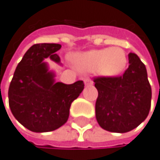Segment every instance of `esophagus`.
<instances>
[{
	"label": "esophagus",
	"mask_w": 160,
	"mask_h": 160,
	"mask_svg": "<svg viewBox=\"0 0 160 160\" xmlns=\"http://www.w3.org/2000/svg\"><path fill=\"white\" fill-rule=\"evenodd\" d=\"M84 82H85V85L86 86H92L93 85V81L91 80L90 78H85L84 79Z\"/></svg>",
	"instance_id": "esophagus-1"
}]
</instances>
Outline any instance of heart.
Returning <instances> with one entry per match:
<instances>
[{"label":"heart","mask_w":160,"mask_h":160,"mask_svg":"<svg viewBox=\"0 0 160 160\" xmlns=\"http://www.w3.org/2000/svg\"><path fill=\"white\" fill-rule=\"evenodd\" d=\"M73 62L82 72L99 71L102 75L114 76L124 70L127 58L122 49L108 48L76 54Z\"/></svg>","instance_id":"1"}]
</instances>
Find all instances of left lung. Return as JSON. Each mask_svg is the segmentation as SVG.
Instances as JSON below:
<instances>
[{
    "instance_id": "8db88e82",
    "label": "left lung",
    "mask_w": 160,
    "mask_h": 160,
    "mask_svg": "<svg viewBox=\"0 0 160 160\" xmlns=\"http://www.w3.org/2000/svg\"><path fill=\"white\" fill-rule=\"evenodd\" d=\"M129 66L123 75L95 77L98 90L97 121L102 129L126 133L142 123L151 109L152 88L145 64L129 53Z\"/></svg>"
}]
</instances>
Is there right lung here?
Returning <instances> with one entry per match:
<instances>
[{
	"mask_svg": "<svg viewBox=\"0 0 160 160\" xmlns=\"http://www.w3.org/2000/svg\"><path fill=\"white\" fill-rule=\"evenodd\" d=\"M59 44H36L17 64L8 88V104L16 120L32 132H50L62 126L71 102L84 89L83 81L54 82L44 59L59 62Z\"/></svg>",
	"mask_w": 160,
	"mask_h": 160,
	"instance_id": "1",
	"label": "right lung"
}]
</instances>
